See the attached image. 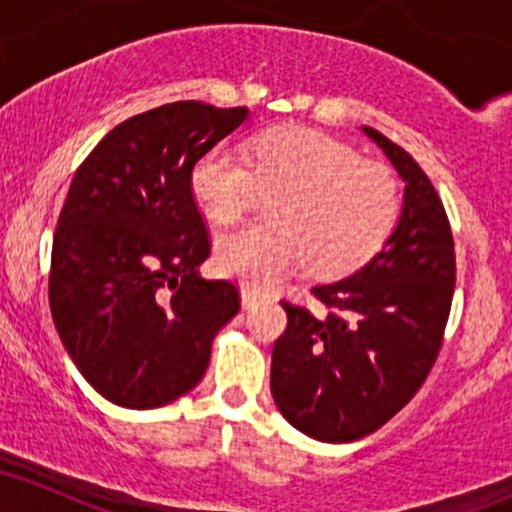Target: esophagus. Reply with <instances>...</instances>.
Wrapping results in <instances>:
<instances>
[{
  "mask_svg": "<svg viewBox=\"0 0 512 512\" xmlns=\"http://www.w3.org/2000/svg\"><path fill=\"white\" fill-rule=\"evenodd\" d=\"M240 298H243V308H255V305H260L267 296H264L262 291L250 289V286H243V289H240Z\"/></svg>",
  "mask_w": 512,
  "mask_h": 512,
  "instance_id": "1",
  "label": "esophagus"
}]
</instances>
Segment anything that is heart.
Returning a JSON list of instances; mask_svg holds the SVG:
<instances>
[{
    "mask_svg": "<svg viewBox=\"0 0 512 512\" xmlns=\"http://www.w3.org/2000/svg\"><path fill=\"white\" fill-rule=\"evenodd\" d=\"M190 190L214 223L238 221L260 192L276 195L272 221L216 240L219 272L250 286L274 284L301 264L315 276L356 272L378 255L402 211L399 180L385 163L310 127L267 129L245 158L214 146L192 166Z\"/></svg>",
    "mask_w": 512,
    "mask_h": 512,
    "instance_id": "1",
    "label": "heart"
}]
</instances>
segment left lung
Returning a JSON list of instances; mask_svg holds the SVG:
<instances>
[{
    "instance_id": "obj_1",
    "label": "left lung",
    "mask_w": 512,
    "mask_h": 512,
    "mask_svg": "<svg viewBox=\"0 0 512 512\" xmlns=\"http://www.w3.org/2000/svg\"><path fill=\"white\" fill-rule=\"evenodd\" d=\"M404 180V209L366 267L313 296L315 315L284 301L272 395L291 426L325 443L378 431L419 392L436 363L455 293V243L436 187L402 146L363 127Z\"/></svg>"
}]
</instances>
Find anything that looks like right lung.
<instances>
[{"label": "right lung", "mask_w": 512, "mask_h": 512, "mask_svg": "<svg viewBox=\"0 0 512 512\" xmlns=\"http://www.w3.org/2000/svg\"><path fill=\"white\" fill-rule=\"evenodd\" d=\"M245 117L248 108L161 105L110 129L74 173L52 238L50 310L81 375L120 407L190 392L240 310L233 281L197 272L211 238L190 173Z\"/></svg>", "instance_id": "add662e5"}]
</instances>
